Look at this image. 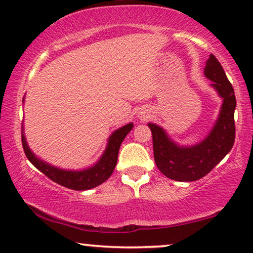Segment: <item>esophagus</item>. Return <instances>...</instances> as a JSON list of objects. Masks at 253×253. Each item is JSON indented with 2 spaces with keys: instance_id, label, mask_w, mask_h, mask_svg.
I'll use <instances>...</instances> for the list:
<instances>
[{
  "instance_id": "esophagus-1",
  "label": "esophagus",
  "mask_w": 253,
  "mask_h": 253,
  "mask_svg": "<svg viewBox=\"0 0 253 253\" xmlns=\"http://www.w3.org/2000/svg\"><path fill=\"white\" fill-rule=\"evenodd\" d=\"M139 117H140V119H146L145 114H144V113H140V114H139Z\"/></svg>"
}]
</instances>
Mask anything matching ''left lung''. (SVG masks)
Returning <instances> with one entry per match:
<instances>
[{
	"label": "left lung",
	"instance_id": "left-lung-1",
	"mask_svg": "<svg viewBox=\"0 0 253 253\" xmlns=\"http://www.w3.org/2000/svg\"><path fill=\"white\" fill-rule=\"evenodd\" d=\"M205 75L212 81L211 86L223 98V103L214 127L201 143L189 147L176 145L163 127L149 123L157 167L164 175L175 181L203 178L230 152L235 143V91L214 54L209 55L206 62Z\"/></svg>",
	"mask_w": 253,
	"mask_h": 253
}]
</instances>
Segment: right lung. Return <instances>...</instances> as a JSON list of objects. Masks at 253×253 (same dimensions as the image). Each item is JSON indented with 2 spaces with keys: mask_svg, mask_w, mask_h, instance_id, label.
I'll return each mask as SVG.
<instances>
[{
  "mask_svg": "<svg viewBox=\"0 0 253 253\" xmlns=\"http://www.w3.org/2000/svg\"><path fill=\"white\" fill-rule=\"evenodd\" d=\"M132 127L133 124L129 123L113 132V134L109 137V140H108L107 149L100 160L94 166L83 170L60 169L38 159L26 144L23 126L22 145L23 149H24L26 158L30 160V163L36 169L44 173L52 181L59 183L60 186L66 187V188L74 189V191H87V189L94 188V187L101 185L113 174L115 166L117 164V157H119L121 144H122L126 136L130 132Z\"/></svg>",
  "mask_w": 253,
  "mask_h": 253,
  "instance_id": "obj_1",
  "label": "right lung"
}]
</instances>
